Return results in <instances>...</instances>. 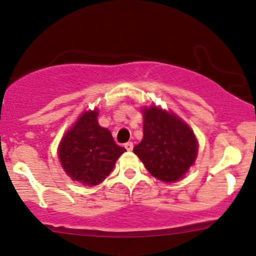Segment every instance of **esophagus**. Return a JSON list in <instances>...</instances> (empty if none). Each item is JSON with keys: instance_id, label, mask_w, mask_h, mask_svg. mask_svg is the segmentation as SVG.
I'll use <instances>...</instances> for the list:
<instances>
[{"instance_id": "obj_1", "label": "esophagus", "mask_w": 256, "mask_h": 256, "mask_svg": "<svg viewBox=\"0 0 256 256\" xmlns=\"http://www.w3.org/2000/svg\"><path fill=\"white\" fill-rule=\"evenodd\" d=\"M125 148L128 150H134V143L132 142H126L125 143Z\"/></svg>"}]
</instances>
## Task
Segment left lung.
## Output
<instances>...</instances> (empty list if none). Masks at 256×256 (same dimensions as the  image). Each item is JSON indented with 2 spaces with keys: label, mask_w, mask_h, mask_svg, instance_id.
<instances>
[{
  "label": "left lung",
  "mask_w": 256,
  "mask_h": 256,
  "mask_svg": "<svg viewBox=\"0 0 256 256\" xmlns=\"http://www.w3.org/2000/svg\"><path fill=\"white\" fill-rule=\"evenodd\" d=\"M143 140L134 153L154 178L175 182L194 162L198 144L194 134L182 120L156 106L143 110Z\"/></svg>",
  "instance_id": "left-lung-1"
}]
</instances>
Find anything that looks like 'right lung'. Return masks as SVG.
Listing matches in <instances>:
<instances>
[{"instance_id": "1", "label": "right lung", "mask_w": 256, "mask_h": 256, "mask_svg": "<svg viewBox=\"0 0 256 256\" xmlns=\"http://www.w3.org/2000/svg\"><path fill=\"white\" fill-rule=\"evenodd\" d=\"M97 116V109L84 113L60 146V159L66 172L88 186L100 184L126 150L114 142L108 128H100Z\"/></svg>"}]
</instances>
